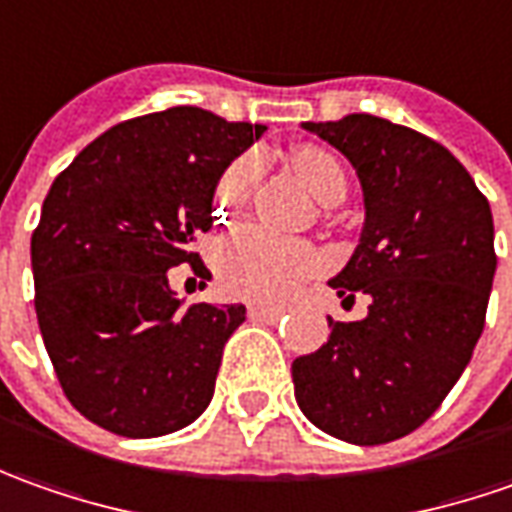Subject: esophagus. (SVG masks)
<instances>
[{
    "label": "esophagus",
    "instance_id": "obj_1",
    "mask_svg": "<svg viewBox=\"0 0 512 512\" xmlns=\"http://www.w3.org/2000/svg\"><path fill=\"white\" fill-rule=\"evenodd\" d=\"M283 314H286V309H280V306H257V303L249 306V317L252 320H263V323H277Z\"/></svg>",
    "mask_w": 512,
    "mask_h": 512
}]
</instances>
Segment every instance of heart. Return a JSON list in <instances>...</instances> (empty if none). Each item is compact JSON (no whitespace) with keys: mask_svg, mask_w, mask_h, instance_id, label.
<instances>
[{"mask_svg":"<svg viewBox=\"0 0 512 512\" xmlns=\"http://www.w3.org/2000/svg\"><path fill=\"white\" fill-rule=\"evenodd\" d=\"M289 169L306 186L311 198L331 206L345 195L343 164L323 147H297L289 152ZM257 178L255 158H240L218 181L215 203L218 215L232 218L246 203ZM323 255L303 240L274 238L263 229H243L223 243L215 257L218 283L229 297L249 303H280L297 289L309 274L320 272Z\"/></svg>","mask_w":512,"mask_h":512,"instance_id":"1","label":"heart"}]
</instances>
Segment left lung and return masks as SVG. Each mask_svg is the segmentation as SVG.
Masks as SVG:
<instances>
[{"label": "left lung", "instance_id": "8db88e82", "mask_svg": "<svg viewBox=\"0 0 512 512\" xmlns=\"http://www.w3.org/2000/svg\"><path fill=\"white\" fill-rule=\"evenodd\" d=\"M303 130L354 167L365 223L328 286L354 303L314 354L291 362L294 397L311 425L351 445L416 431L462 377L482 337L496 274L493 215L467 169L428 135L354 113Z\"/></svg>", "mask_w": 512, "mask_h": 512}]
</instances>
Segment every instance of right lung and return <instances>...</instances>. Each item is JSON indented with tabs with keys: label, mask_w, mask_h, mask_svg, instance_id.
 Masks as SVG:
<instances>
[{
	"label": "right lung",
	"mask_w": 512,
	"mask_h": 512,
	"mask_svg": "<svg viewBox=\"0 0 512 512\" xmlns=\"http://www.w3.org/2000/svg\"><path fill=\"white\" fill-rule=\"evenodd\" d=\"M266 127L169 107L98 135L53 181L30 240L36 317L73 408L104 431H181L215 394L240 303L184 306L167 272L212 229L226 167Z\"/></svg>",
	"instance_id": "right-lung-1"
}]
</instances>
